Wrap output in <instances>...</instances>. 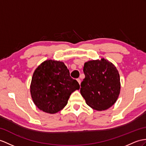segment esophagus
I'll return each instance as SVG.
<instances>
[{
	"instance_id": "esophagus-1",
	"label": "esophagus",
	"mask_w": 146,
	"mask_h": 146,
	"mask_svg": "<svg viewBox=\"0 0 146 146\" xmlns=\"http://www.w3.org/2000/svg\"><path fill=\"white\" fill-rule=\"evenodd\" d=\"M77 80L78 82H79V84H80V83H81V81H80V79H77Z\"/></svg>"
}]
</instances>
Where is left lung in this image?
<instances>
[{
	"label": "left lung",
	"instance_id": "1",
	"mask_svg": "<svg viewBox=\"0 0 146 146\" xmlns=\"http://www.w3.org/2000/svg\"><path fill=\"white\" fill-rule=\"evenodd\" d=\"M85 79L80 94L92 108L102 111L114 105L120 93L119 74L116 67L104 58L84 64Z\"/></svg>",
	"mask_w": 146,
	"mask_h": 146
}]
</instances>
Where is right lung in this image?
I'll use <instances>...</instances> for the list:
<instances>
[{"instance_id": "right-lung-1", "label": "right lung", "mask_w": 146, "mask_h": 146, "mask_svg": "<svg viewBox=\"0 0 146 146\" xmlns=\"http://www.w3.org/2000/svg\"><path fill=\"white\" fill-rule=\"evenodd\" d=\"M79 88V83L70 77L64 63L46 60L35 70L30 93L39 109L54 114L65 107L71 94Z\"/></svg>"}]
</instances>
